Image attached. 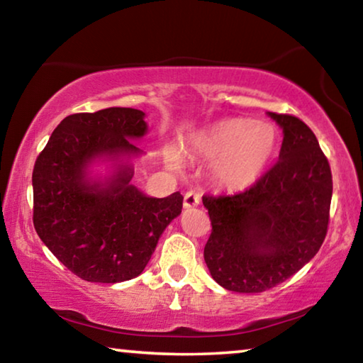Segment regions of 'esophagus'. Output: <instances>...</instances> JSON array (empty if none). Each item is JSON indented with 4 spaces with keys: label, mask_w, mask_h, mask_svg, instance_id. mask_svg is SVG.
Returning a JSON list of instances; mask_svg holds the SVG:
<instances>
[{
    "label": "esophagus",
    "mask_w": 363,
    "mask_h": 363,
    "mask_svg": "<svg viewBox=\"0 0 363 363\" xmlns=\"http://www.w3.org/2000/svg\"><path fill=\"white\" fill-rule=\"evenodd\" d=\"M200 203V195L195 192V190H189V192L184 195V206L186 208H194Z\"/></svg>",
    "instance_id": "34e87169"
}]
</instances>
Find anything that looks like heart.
Masks as SVG:
<instances>
[{
  "label": "heart",
  "instance_id": "1",
  "mask_svg": "<svg viewBox=\"0 0 363 363\" xmlns=\"http://www.w3.org/2000/svg\"><path fill=\"white\" fill-rule=\"evenodd\" d=\"M279 134L269 123L235 118L219 123L195 139L194 149L200 155L218 158L214 174L223 186L245 189L262 174L277 149ZM171 168H179L181 157L167 150Z\"/></svg>",
  "mask_w": 363,
  "mask_h": 363
}]
</instances>
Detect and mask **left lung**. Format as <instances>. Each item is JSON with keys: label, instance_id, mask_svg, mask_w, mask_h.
I'll return each mask as SVG.
<instances>
[{"label": "left lung", "instance_id": "8db88e82", "mask_svg": "<svg viewBox=\"0 0 363 363\" xmlns=\"http://www.w3.org/2000/svg\"><path fill=\"white\" fill-rule=\"evenodd\" d=\"M284 130L279 162L233 195H203L211 235L205 262L225 290L262 293L290 279L320 250L333 194L315 134L294 115L269 112Z\"/></svg>", "mask_w": 363, "mask_h": 363}]
</instances>
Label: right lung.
Segmentation results:
<instances>
[{
    "label": "right lung",
    "mask_w": 363,
    "mask_h": 363,
    "mask_svg": "<svg viewBox=\"0 0 363 363\" xmlns=\"http://www.w3.org/2000/svg\"><path fill=\"white\" fill-rule=\"evenodd\" d=\"M144 112L110 107L65 116L33 168V225L43 243L86 281L118 284L138 277L158 238L182 210L179 192L152 199L130 184L133 168L120 164L107 182H93L94 158L139 153L130 139L147 133Z\"/></svg>",
    "instance_id": "obj_1"
}]
</instances>
